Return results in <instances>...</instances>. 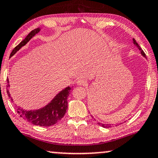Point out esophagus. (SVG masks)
<instances>
[{"mask_svg": "<svg viewBox=\"0 0 158 158\" xmlns=\"http://www.w3.org/2000/svg\"><path fill=\"white\" fill-rule=\"evenodd\" d=\"M77 84L78 85H86V81L83 78H80V79H77Z\"/></svg>", "mask_w": 158, "mask_h": 158, "instance_id": "obj_1", "label": "esophagus"}]
</instances>
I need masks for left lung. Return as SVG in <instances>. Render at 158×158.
I'll return each instance as SVG.
<instances>
[{
  "instance_id": "obj_1",
  "label": "left lung",
  "mask_w": 158,
  "mask_h": 158,
  "mask_svg": "<svg viewBox=\"0 0 158 158\" xmlns=\"http://www.w3.org/2000/svg\"><path fill=\"white\" fill-rule=\"evenodd\" d=\"M133 44H134L135 47H136L138 49H139V50H140V52H141V55L143 56V57H144L145 58H146V55H145V53L143 52V51L142 50V49H141V48L139 47V45L138 44V43L136 42V41H135V40L133 39ZM98 124L99 125H101V126H102L103 127H106V128H107V127H111V125L110 124H103V123H98Z\"/></svg>"
}]
</instances>
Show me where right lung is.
<instances>
[{"instance_id": "1", "label": "right lung", "mask_w": 158, "mask_h": 158, "mask_svg": "<svg viewBox=\"0 0 158 158\" xmlns=\"http://www.w3.org/2000/svg\"><path fill=\"white\" fill-rule=\"evenodd\" d=\"M41 31V27H38L32 31L28 35L26 36L23 41L16 47L11 52L10 56L12 57L17 51H19L22 47H24L26 44L31 40L32 38L34 37L38 33ZM7 87H10L9 79L7 78ZM71 87L68 86L65 88L63 89L59 92L53 99L42 108L35 110H25L22 109L20 106H17V112L23 117L24 119L27 120L29 123L35 125H39L41 127H49L55 125L60 120L64 117L68 109V97H69ZM9 94V97L11 98V101L14 102L12 98L11 97V94L9 93V89L7 90Z\"/></svg>"}]
</instances>
